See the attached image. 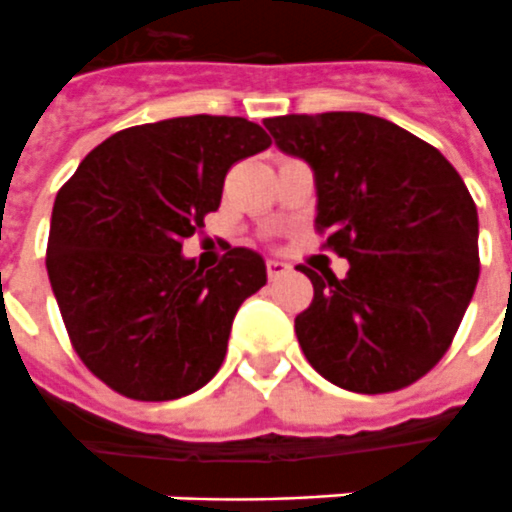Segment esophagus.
Listing matches in <instances>:
<instances>
[{"instance_id": "obj_1", "label": "esophagus", "mask_w": 512, "mask_h": 512, "mask_svg": "<svg viewBox=\"0 0 512 512\" xmlns=\"http://www.w3.org/2000/svg\"><path fill=\"white\" fill-rule=\"evenodd\" d=\"M266 274H268V279L274 282V279H279V276L290 274V266H287V263H282V260H268Z\"/></svg>"}]
</instances>
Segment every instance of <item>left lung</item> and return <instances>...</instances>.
<instances>
[{"label": "left lung", "mask_w": 512, "mask_h": 512, "mask_svg": "<svg viewBox=\"0 0 512 512\" xmlns=\"http://www.w3.org/2000/svg\"><path fill=\"white\" fill-rule=\"evenodd\" d=\"M276 146L314 168L323 249L350 271L312 279L295 336L325 380L355 393L418 382L453 344L480 276L478 208L431 143L369 113L263 121Z\"/></svg>", "instance_id": "1"}]
</instances>
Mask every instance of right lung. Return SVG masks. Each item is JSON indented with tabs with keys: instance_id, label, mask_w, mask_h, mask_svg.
<instances>
[{
	"instance_id": "1",
	"label": "right lung",
	"mask_w": 512,
	"mask_h": 512,
	"mask_svg": "<svg viewBox=\"0 0 512 512\" xmlns=\"http://www.w3.org/2000/svg\"><path fill=\"white\" fill-rule=\"evenodd\" d=\"M268 146L241 116L138 124L102 140L59 189L45 268L73 350L111 391L170 401L219 372L266 263L227 246L203 271L181 244L219 208L227 170Z\"/></svg>"
}]
</instances>
